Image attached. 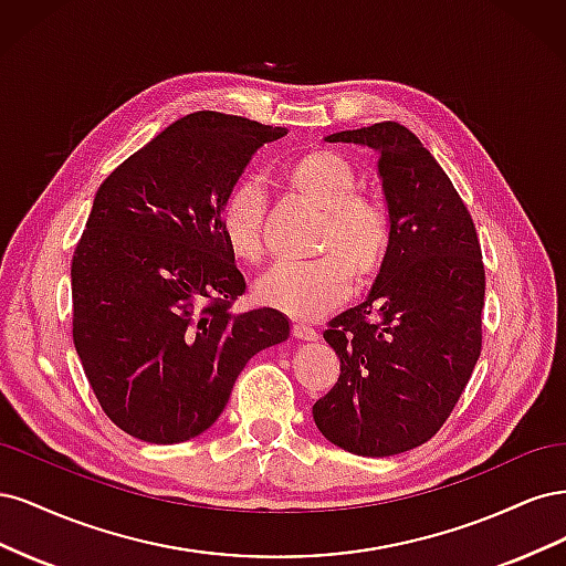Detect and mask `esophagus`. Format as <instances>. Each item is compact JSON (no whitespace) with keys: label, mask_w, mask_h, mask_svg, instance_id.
Masks as SVG:
<instances>
[{"label":"esophagus","mask_w":566,"mask_h":566,"mask_svg":"<svg viewBox=\"0 0 566 566\" xmlns=\"http://www.w3.org/2000/svg\"><path fill=\"white\" fill-rule=\"evenodd\" d=\"M293 335H295L297 339H306V342L318 339V333H316L314 328H310V325H304V323H295V325H293Z\"/></svg>","instance_id":"obj_1"}]
</instances>
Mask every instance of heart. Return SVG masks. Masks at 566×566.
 <instances>
[{
  "instance_id": "obj_1",
  "label": "heart",
  "mask_w": 566,
  "mask_h": 566,
  "mask_svg": "<svg viewBox=\"0 0 566 566\" xmlns=\"http://www.w3.org/2000/svg\"><path fill=\"white\" fill-rule=\"evenodd\" d=\"M281 184L290 196L323 212L316 250L328 252L302 264H276L254 285L260 304L293 318L314 321L352 295L354 279L368 283L391 245L387 205L361 196L354 163L331 148L306 150L290 160ZM219 233L238 262L262 256L264 193L252 181L235 184L219 205Z\"/></svg>"
}]
</instances>
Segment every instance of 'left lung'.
I'll return each instance as SVG.
<instances>
[{"mask_svg":"<svg viewBox=\"0 0 566 566\" xmlns=\"http://www.w3.org/2000/svg\"><path fill=\"white\" fill-rule=\"evenodd\" d=\"M325 142L378 150L391 245L366 302L323 333L339 378L312 413L339 449L397 455L441 430L482 352V248L465 202L413 132L378 123Z\"/></svg>","mask_w":566,"mask_h":566,"instance_id":"1","label":"left lung"}]
</instances>
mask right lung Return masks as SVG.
I'll return each mask as SVG.
<instances>
[{
  "label": "right lung",
  "mask_w": 566,
  "mask_h": 566,
  "mask_svg": "<svg viewBox=\"0 0 566 566\" xmlns=\"http://www.w3.org/2000/svg\"><path fill=\"white\" fill-rule=\"evenodd\" d=\"M285 134L191 113L98 186L73 254V342L123 432L148 443L202 434L250 358L287 339L276 310L231 312L245 279L217 224L256 148Z\"/></svg>",
  "instance_id": "right-lung-1"
}]
</instances>
